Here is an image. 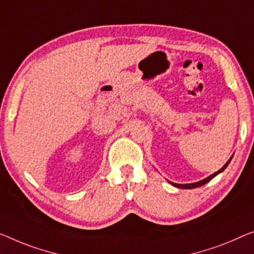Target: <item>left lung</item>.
<instances>
[{"label":"left lung","mask_w":254,"mask_h":254,"mask_svg":"<svg viewBox=\"0 0 254 254\" xmlns=\"http://www.w3.org/2000/svg\"><path fill=\"white\" fill-rule=\"evenodd\" d=\"M232 158H233V156L229 158V161L227 162V163L222 166V168L219 170V171H217V172H214L213 175H211V176H209L207 178H205V179H203V180H200V181H197V183H194V184H175V183H171V181H169L170 184L172 185V186H175V187H177V188H183V189H191V188H197V187H200V186H203V185H205L206 183H209V181L211 180V179H213V178L217 176V175H219V173H221L222 171H224V170L227 168V165L229 164V162L232 161Z\"/></svg>","instance_id":"left-lung-1"}]
</instances>
